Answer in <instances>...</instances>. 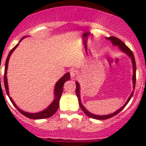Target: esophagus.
I'll return each instance as SVG.
<instances>
[{"label":"esophagus","mask_w":146,"mask_h":146,"mask_svg":"<svg viewBox=\"0 0 146 146\" xmlns=\"http://www.w3.org/2000/svg\"><path fill=\"white\" fill-rule=\"evenodd\" d=\"M78 74H79V72H78V71L76 70V69H72V70L70 71L71 77H72V78L73 80L76 79V78H77V77H78Z\"/></svg>","instance_id":"obj_1"}]
</instances>
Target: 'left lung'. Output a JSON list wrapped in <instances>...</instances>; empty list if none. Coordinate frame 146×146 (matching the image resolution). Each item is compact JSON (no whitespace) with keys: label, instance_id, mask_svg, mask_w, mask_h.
<instances>
[{"label":"left lung","instance_id":"8db88e82","mask_svg":"<svg viewBox=\"0 0 146 146\" xmlns=\"http://www.w3.org/2000/svg\"><path fill=\"white\" fill-rule=\"evenodd\" d=\"M107 39L110 40V42H112L113 45H115V46H118L120 48V50H122L123 52L126 54V55H128L131 59V62H132V66H133V76H132V81H133V88L135 89V82H136V63H135V57H134L133 52H131V50L124 43H123L121 39H119L117 37L115 36H110V37H107ZM134 94V91L131 92V95L129 96V99H127V101L126 102L123 104V106L122 108H121L120 109H118L117 111H115V113H112V114H109V115H94L93 113H91L90 112H88L86 108H84V106L82 104V102H81V99H80V85L78 83V82H76V94H77V96L78 98V101H79V104L80 108L82 109V110L84 112L85 114L86 115H88L90 118H94V119H98V120H105V119H108V118H111V117L114 116L115 115H117L118 113H119L123 109V108L126 107V105L128 104V102H129V100L131 99V98L132 97Z\"/></svg>","mask_w":146,"mask_h":146}]
</instances>
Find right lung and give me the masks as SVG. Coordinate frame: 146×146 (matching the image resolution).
I'll return each mask as SVG.
<instances>
[{
    "label": "right lung",
    "mask_w": 146,
    "mask_h": 146,
    "mask_svg": "<svg viewBox=\"0 0 146 146\" xmlns=\"http://www.w3.org/2000/svg\"><path fill=\"white\" fill-rule=\"evenodd\" d=\"M25 36L23 37V38L20 39L21 41L23 38H25ZM19 43L15 46V47L13 49H11V51L9 52V55L7 56V58H6V64H5V71H4V76H3V81H4V86H5V89H6V94L9 97L10 101L11 102V103L13 104V105L15 107V108L17 109V110L20 113H21L22 114L24 115L25 116H26L27 118H31V119H43V118H50L55 113V112L57 111V110L59 108V101H60V96H61L62 92H63V88H64V82L66 81L69 80V78H70V74H69V72L68 73H66L63 77L56 82V84H55V99H54L53 102L51 103V104H50V106L48 107L47 108L43 110L42 112H39V113H27V112L23 111L22 110H20V108H18L17 106L16 105L14 101L12 100L11 97L9 96V88H8V83H7V77H6V72H7V68H8V64H9V58L11 56V53L14 52V50L17 48V47L18 46ZM1 79V78H0Z\"/></svg>",
    "instance_id": "add662e5"
}]
</instances>
